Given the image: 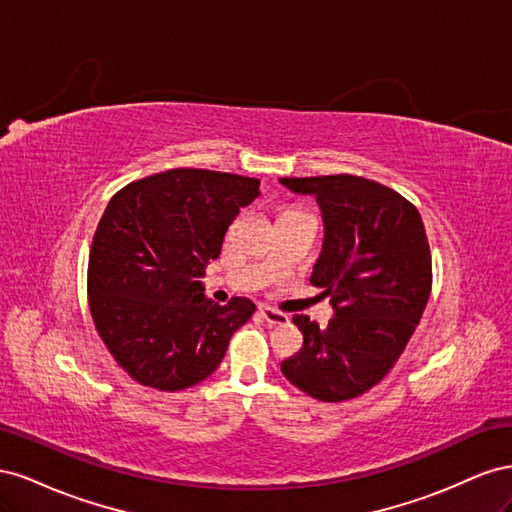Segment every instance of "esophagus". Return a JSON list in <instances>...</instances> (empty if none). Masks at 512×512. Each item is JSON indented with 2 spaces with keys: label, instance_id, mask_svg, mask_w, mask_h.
I'll list each match as a JSON object with an SVG mask.
<instances>
[{
  "label": "esophagus",
  "instance_id": "esophagus-1",
  "mask_svg": "<svg viewBox=\"0 0 512 512\" xmlns=\"http://www.w3.org/2000/svg\"><path fill=\"white\" fill-rule=\"evenodd\" d=\"M260 316L265 318L269 324H288V314H284V312H280V309H273V307H269V305H262L260 307Z\"/></svg>",
  "mask_w": 512,
  "mask_h": 512
}]
</instances>
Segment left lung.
I'll return each mask as SVG.
<instances>
[{
	"mask_svg": "<svg viewBox=\"0 0 512 512\" xmlns=\"http://www.w3.org/2000/svg\"><path fill=\"white\" fill-rule=\"evenodd\" d=\"M314 194L324 245L309 282L331 297L324 329L292 316L303 348L282 374L318 401L354 399L376 386L404 354L431 292V252L421 213L399 192L356 175L284 177Z\"/></svg>",
	"mask_w": 512,
	"mask_h": 512,
	"instance_id": "left-lung-1",
	"label": "left lung"
}]
</instances>
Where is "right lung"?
<instances>
[{"instance_id": "add662e5", "label": "right lung", "mask_w": 512, "mask_h": 512, "mask_svg": "<svg viewBox=\"0 0 512 512\" xmlns=\"http://www.w3.org/2000/svg\"><path fill=\"white\" fill-rule=\"evenodd\" d=\"M258 179L173 168L121 188L96 228L87 301L117 365L151 389L175 393L209 378L256 305L205 297L203 275L228 226L260 194Z\"/></svg>"}]
</instances>
